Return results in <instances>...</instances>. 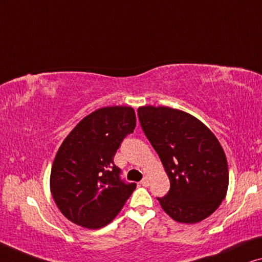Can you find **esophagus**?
I'll return each instance as SVG.
<instances>
[{
  "instance_id": "esophagus-1",
  "label": "esophagus",
  "mask_w": 262,
  "mask_h": 262,
  "mask_svg": "<svg viewBox=\"0 0 262 262\" xmlns=\"http://www.w3.org/2000/svg\"><path fill=\"white\" fill-rule=\"evenodd\" d=\"M140 184H141L142 186H148L149 185V180H148V178H147V177H143V179L141 180V182H140Z\"/></svg>"
}]
</instances>
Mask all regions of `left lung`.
<instances>
[{
  "label": "left lung",
  "mask_w": 262,
  "mask_h": 262,
  "mask_svg": "<svg viewBox=\"0 0 262 262\" xmlns=\"http://www.w3.org/2000/svg\"><path fill=\"white\" fill-rule=\"evenodd\" d=\"M140 123L166 171L171 187L158 201L177 222L197 223L226 198L229 172L213 133L196 117L168 106H140Z\"/></svg>",
  "instance_id": "left-lung-1"
}]
</instances>
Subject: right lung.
Wrapping results in <instances>:
<instances>
[{
	"instance_id": "add662e5",
	"label": "right lung",
	"mask_w": 262,
	"mask_h": 262,
	"mask_svg": "<svg viewBox=\"0 0 262 262\" xmlns=\"http://www.w3.org/2000/svg\"><path fill=\"white\" fill-rule=\"evenodd\" d=\"M136 126L132 106H105L84 117L59 147L51 169V192L66 219L99 229L117 216L136 184L120 178L114 157Z\"/></svg>"
}]
</instances>
